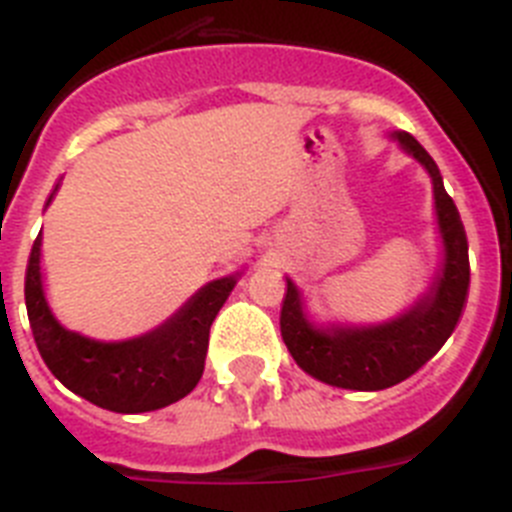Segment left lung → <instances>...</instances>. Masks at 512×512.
<instances>
[{"mask_svg": "<svg viewBox=\"0 0 512 512\" xmlns=\"http://www.w3.org/2000/svg\"><path fill=\"white\" fill-rule=\"evenodd\" d=\"M402 151L420 161L433 182L443 264L431 289L400 318L382 325H320L310 323L300 289L287 279L282 302V338L289 354L310 377L333 387L359 392L387 390L415 374L454 333L467 305L469 246L459 210L443 189L441 171L410 133H395Z\"/></svg>", "mask_w": 512, "mask_h": 512, "instance_id": "1", "label": "left lung"}]
</instances>
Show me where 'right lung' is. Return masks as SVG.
<instances>
[{
	"label": "right lung",
	"mask_w": 512,
	"mask_h": 512,
	"mask_svg": "<svg viewBox=\"0 0 512 512\" xmlns=\"http://www.w3.org/2000/svg\"><path fill=\"white\" fill-rule=\"evenodd\" d=\"M58 189V187H56ZM53 194L45 205H51ZM241 274L215 279L166 323L130 341L102 343L66 330L45 302L40 235L25 271V305L33 338L53 377L74 395L112 413H148L182 400L205 372L210 325Z\"/></svg>",
	"instance_id": "obj_1"
}]
</instances>
